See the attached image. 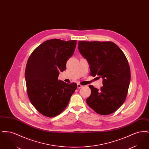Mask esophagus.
I'll return each mask as SVG.
<instances>
[{"instance_id":"obj_1","label":"esophagus","mask_w":149,"mask_h":149,"mask_svg":"<svg viewBox=\"0 0 149 149\" xmlns=\"http://www.w3.org/2000/svg\"><path fill=\"white\" fill-rule=\"evenodd\" d=\"M77 86H78V89H80V88H81V87H83V85H81V84H78Z\"/></svg>"}]
</instances>
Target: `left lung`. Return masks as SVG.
Wrapping results in <instances>:
<instances>
[{
    "mask_svg": "<svg viewBox=\"0 0 149 149\" xmlns=\"http://www.w3.org/2000/svg\"><path fill=\"white\" fill-rule=\"evenodd\" d=\"M78 49L88 61L90 75L103 79L100 89L89 85L88 105L102 115L113 113L126 98L131 80L127 59L120 47L112 42L79 41Z\"/></svg>",
    "mask_w": 149,
    "mask_h": 149,
    "instance_id": "obj_1",
    "label": "left lung"
}]
</instances>
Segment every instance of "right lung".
I'll return each mask as SVG.
<instances>
[{
  "label": "right lung",
  "mask_w": 149,
  "mask_h": 149,
  "mask_svg": "<svg viewBox=\"0 0 149 149\" xmlns=\"http://www.w3.org/2000/svg\"><path fill=\"white\" fill-rule=\"evenodd\" d=\"M76 45V40L51 39L38 46L29 57L25 70L28 96L32 105L45 116L53 117L61 113L77 88L75 83L58 80L59 71L66 69Z\"/></svg>",
  "instance_id": "add662e5"
}]
</instances>
